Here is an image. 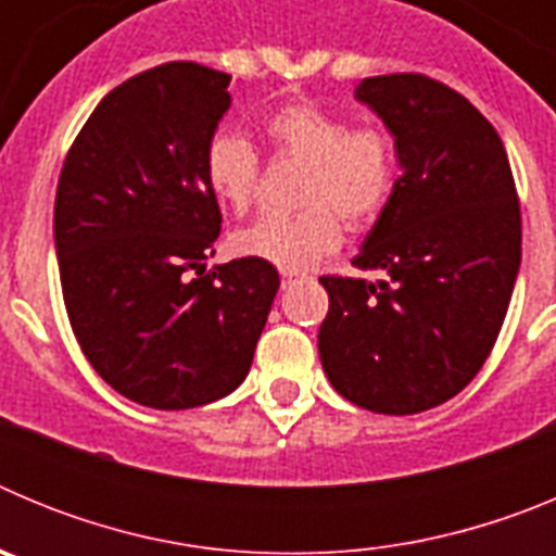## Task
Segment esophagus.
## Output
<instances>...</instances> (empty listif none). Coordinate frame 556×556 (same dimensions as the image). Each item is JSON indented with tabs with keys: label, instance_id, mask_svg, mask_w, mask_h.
<instances>
[{
	"label": "esophagus",
	"instance_id": "34e87169",
	"mask_svg": "<svg viewBox=\"0 0 556 556\" xmlns=\"http://www.w3.org/2000/svg\"><path fill=\"white\" fill-rule=\"evenodd\" d=\"M292 278H298V273H294V269H281V281H283V287H287V283L292 281Z\"/></svg>",
	"mask_w": 556,
	"mask_h": 556
}]
</instances>
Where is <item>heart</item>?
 <instances>
[{
	"mask_svg": "<svg viewBox=\"0 0 556 556\" xmlns=\"http://www.w3.org/2000/svg\"><path fill=\"white\" fill-rule=\"evenodd\" d=\"M262 132L278 159L306 164L298 186V200L306 208L236 230L230 244L239 255L283 269L308 267L342 244V217L353 228H365L390 205L397 186V144L381 122L351 125L345 113L298 100L269 113ZM203 178L219 203L248 214L262 189V155L242 132H211Z\"/></svg>",
	"mask_w": 556,
	"mask_h": 556,
	"instance_id": "1",
	"label": "heart"
}]
</instances>
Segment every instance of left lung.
Listing matches in <instances>:
<instances>
[{
	"label": "left lung",
	"mask_w": 556,
	"mask_h": 556,
	"mask_svg": "<svg viewBox=\"0 0 556 556\" xmlns=\"http://www.w3.org/2000/svg\"><path fill=\"white\" fill-rule=\"evenodd\" d=\"M404 166L358 269L323 275L317 333L328 381L378 415H417L473 381L498 339L520 267V203L504 141L459 91L417 72L367 77Z\"/></svg>",
	"instance_id": "obj_1"
}]
</instances>
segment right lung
Wrapping results in <instances>:
<instances>
[{"mask_svg":"<svg viewBox=\"0 0 556 556\" xmlns=\"http://www.w3.org/2000/svg\"><path fill=\"white\" fill-rule=\"evenodd\" d=\"M230 75L172 61L116 86L63 161L55 248L80 351L105 384L152 409H194L242 384L278 269H205L223 228L203 150Z\"/></svg>","mask_w":556,"mask_h":556,"instance_id":"obj_1","label":"right lung"}]
</instances>
